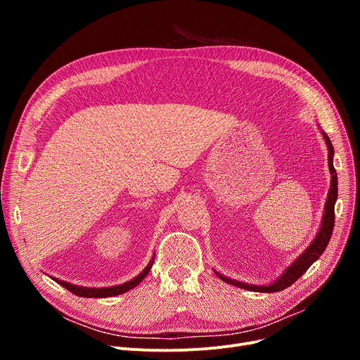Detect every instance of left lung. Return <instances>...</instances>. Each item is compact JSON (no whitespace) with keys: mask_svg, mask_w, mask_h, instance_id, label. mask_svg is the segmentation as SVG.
Masks as SVG:
<instances>
[{"mask_svg":"<svg viewBox=\"0 0 360 360\" xmlns=\"http://www.w3.org/2000/svg\"><path fill=\"white\" fill-rule=\"evenodd\" d=\"M326 143L328 146V166H330V172H331V188H330V193H328V198L326 202V212H324V220L323 224H321V229L316 235V238L314 239V242L311 243V247L300 255V258H297L293 264L292 267H289L286 270V273L281 276V278H278L273 285L269 286H251V285H245V283L240 281H235L231 280L224 276H220L217 273V276L224 280L226 283H231V285L240 288V289H248L252 292H280V290H285L286 288L292 286L293 283L304 274L312 264L319 258V255L323 254L327 248V245L330 242V238L333 235V229H334V205H335V200H337V174H335V169L333 165V155H334V148L333 144L330 141V139L327 137V134H324Z\"/></svg>","mask_w":360,"mask_h":360,"instance_id":"obj_1","label":"left lung"}]
</instances>
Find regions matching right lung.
Listing matches in <instances>:
<instances>
[{"label":"right lung","instance_id":"add662e5","mask_svg":"<svg viewBox=\"0 0 360 360\" xmlns=\"http://www.w3.org/2000/svg\"><path fill=\"white\" fill-rule=\"evenodd\" d=\"M151 266H153V261H150L148 266L144 269V271L141 274H139L134 280L131 281H127L124 283V285H120V286H113V288H103V289H86V288H77V286H72L70 285V283H65V281H61V280H56L60 283V285L63 288H65L67 290H70L71 293L77 295V296H82V297H109V296H117V295H121V293H125L128 290H131L132 288H136L137 285H140V281H143V278L148 274Z\"/></svg>","mask_w":360,"mask_h":360}]
</instances>
